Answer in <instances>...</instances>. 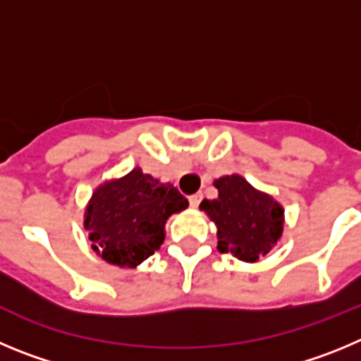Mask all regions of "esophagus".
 Here are the masks:
<instances>
[{"instance_id": "esophagus-1", "label": "esophagus", "mask_w": 361, "mask_h": 361, "mask_svg": "<svg viewBox=\"0 0 361 361\" xmlns=\"http://www.w3.org/2000/svg\"><path fill=\"white\" fill-rule=\"evenodd\" d=\"M201 200H203V194L196 192V194H192V196L188 197V203H190V207H192V209H197V207H200V203H201Z\"/></svg>"}]
</instances>
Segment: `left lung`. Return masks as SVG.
Returning a JSON list of instances; mask_svg holds the SVG:
<instances>
[{
  "instance_id": "1",
  "label": "left lung",
  "mask_w": 361,
  "mask_h": 361,
  "mask_svg": "<svg viewBox=\"0 0 361 361\" xmlns=\"http://www.w3.org/2000/svg\"><path fill=\"white\" fill-rule=\"evenodd\" d=\"M216 200H203L200 209L217 228V250L243 262H257L281 241L284 230L282 204L245 180L228 174L214 180Z\"/></svg>"
}]
</instances>
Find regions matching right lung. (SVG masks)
I'll list each match as a JSON object with an SVG mask.
<instances>
[{"label": "right lung", "mask_w": 361, "mask_h": 361, "mask_svg": "<svg viewBox=\"0 0 361 361\" xmlns=\"http://www.w3.org/2000/svg\"><path fill=\"white\" fill-rule=\"evenodd\" d=\"M187 207L174 185L135 167L93 190L84 209V230L99 257L118 268H136L160 250L169 217Z\"/></svg>", "instance_id": "obj_1"}]
</instances>
